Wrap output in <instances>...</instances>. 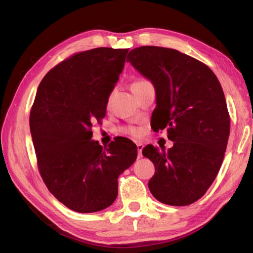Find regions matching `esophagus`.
<instances>
[{
	"label": "esophagus",
	"mask_w": 253,
	"mask_h": 253,
	"mask_svg": "<svg viewBox=\"0 0 253 253\" xmlns=\"http://www.w3.org/2000/svg\"><path fill=\"white\" fill-rule=\"evenodd\" d=\"M143 148H144V145H143L142 143H138V144H137V151H138V158L143 157V153H142Z\"/></svg>",
	"instance_id": "1"
}]
</instances>
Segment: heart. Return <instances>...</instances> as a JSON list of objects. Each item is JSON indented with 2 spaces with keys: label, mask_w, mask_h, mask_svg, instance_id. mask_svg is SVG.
<instances>
[{
  "label": "heart",
  "mask_w": 253,
  "mask_h": 253,
  "mask_svg": "<svg viewBox=\"0 0 253 253\" xmlns=\"http://www.w3.org/2000/svg\"><path fill=\"white\" fill-rule=\"evenodd\" d=\"M144 81H146V80H137V81H135L134 84H132L131 85H134V84H140V83H144ZM128 132H129L130 135H132V136H135V137H137V136H139V134H140V131H139V129L138 128H135V127H131V128H129V129H128Z\"/></svg>",
  "instance_id": "obj_1"
}]
</instances>
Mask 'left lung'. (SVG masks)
Returning <instances> with one entry per match:
<instances>
[{
    "instance_id": "1",
    "label": "left lung",
    "mask_w": 253,
    "mask_h": 253,
    "mask_svg": "<svg viewBox=\"0 0 253 253\" xmlns=\"http://www.w3.org/2000/svg\"><path fill=\"white\" fill-rule=\"evenodd\" d=\"M127 61L155 88L153 129L166 128L174 142L168 152L143 149L155 166L149 191L164 204L194 203L215 179L228 145L230 116L219 80L207 65L174 49L139 46Z\"/></svg>"
}]
</instances>
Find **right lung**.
Returning <instances> with one entry per match:
<instances>
[{
	"label": "right lung",
	"mask_w": 253,
	"mask_h": 253,
	"mask_svg": "<svg viewBox=\"0 0 253 253\" xmlns=\"http://www.w3.org/2000/svg\"><path fill=\"white\" fill-rule=\"evenodd\" d=\"M127 52L96 48L76 53L51 69L38 88L30 113L38 168L48 190L72 211L110 207L118 176L137 158L130 139H115L105 148L91 139L92 124L106 116Z\"/></svg>",
	"instance_id": "right-lung-1"
}]
</instances>
